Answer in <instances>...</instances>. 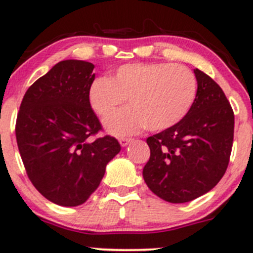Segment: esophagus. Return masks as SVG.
<instances>
[{"instance_id": "34e87169", "label": "esophagus", "mask_w": 253, "mask_h": 253, "mask_svg": "<svg viewBox=\"0 0 253 253\" xmlns=\"http://www.w3.org/2000/svg\"><path fill=\"white\" fill-rule=\"evenodd\" d=\"M132 139H130V137H121V139H119V144H121L123 147H126V145H129Z\"/></svg>"}]
</instances>
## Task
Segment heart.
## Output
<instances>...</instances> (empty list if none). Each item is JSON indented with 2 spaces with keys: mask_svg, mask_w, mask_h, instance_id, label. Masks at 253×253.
<instances>
[{
  "mask_svg": "<svg viewBox=\"0 0 253 253\" xmlns=\"http://www.w3.org/2000/svg\"><path fill=\"white\" fill-rule=\"evenodd\" d=\"M197 91L196 75L183 65L127 64L111 79L94 80L88 101L106 121L126 98L129 107L112 117L106 127L113 135H127L145 126L150 131H161L178 124L193 107Z\"/></svg>",
  "mask_w": 253,
  "mask_h": 253,
  "instance_id": "heart-1",
  "label": "heart"
}]
</instances>
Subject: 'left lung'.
I'll return each instance as SVG.
<instances>
[{
    "label": "left lung",
    "instance_id": "left-lung-1",
    "mask_svg": "<svg viewBox=\"0 0 253 253\" xmlns=\"http://www.w3.org/2000/svg\"><path fill=\"white\" fill-rule=\"evenodd\" d=\"M198 91L189 113L176 126L147 137L150 159L142 169L152 193L186 203L214 188L227 169L234 112L219 84L194 70Z\"/></svg>",
    "mask_w": 253,
    "mask_h": 253
}]
</instances>
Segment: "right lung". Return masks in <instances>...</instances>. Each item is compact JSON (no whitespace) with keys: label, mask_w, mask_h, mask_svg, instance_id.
Masks as SVG:
<instances>
[{"label":"right lung","mask_w":253,"mask_h":253,"mask_svg":"<svg viewBox=\"0 0 253 253\" xmlns=\"http://www.w3.org/2000/svg\"><path fill=\"white\" fill-rule=\"evenodd\" d=\"M93 69L82 60L57 62L27 89L17 116L27 174L39 193L61 207L84 204L121 151L116 137L92 140L102 130L88 101Z\"/></svg>","instance_id":"1"}]
</instances>
